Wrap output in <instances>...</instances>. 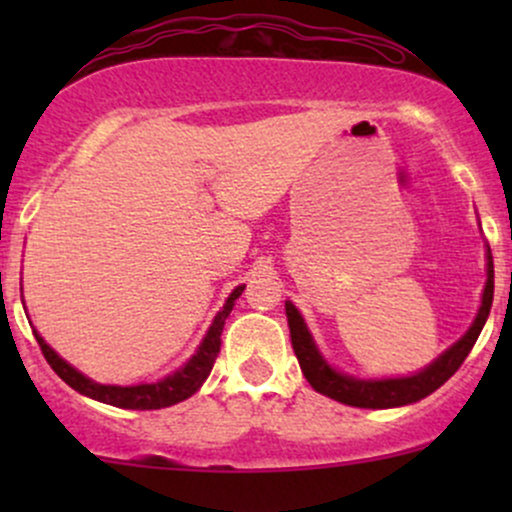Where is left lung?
<instances>
[{
  "label": "left lung",
  "mask_w": 512,
  "mask_h": 512,
  "mask_svg": "<svg viewBox=\"0 0 512 512\" xmlns=\"http://www.w3.org/2000/svg\"><path fill=\"white\" fill-rule=\"evenodd\" d=\"M493 303V257L491 250L486 248V286L481 293L479 313L474 317L472 327L457 339L450 349H445L436 361L428 363L424 370L414 375H402V378H354L346 375L342 370L332 368L325 361V356L317 349L313 334H310L308 325H305L303 315L291 301H286V317H289V330H291V344L296 351L298 363L310 385L320 395H327L337 402L349 404V407L361 409H392L404 407V404H414L436 392L455 370L462 366L464 358L469 356L474 342L479 339L481 330L486 325V317L491 313Z\"/></svg>",
  "instance_id": "8db88e82"
}]
</instances>
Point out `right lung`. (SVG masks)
Masks as SVG:
<instances>
[{
    "label": "right lung",
    "instance_id": "obj_1",
    "mask_svg": "<svg viewBox=\"0 0 512 512\" xmlns=\"http://www.w3.org/2000/svg\"><path fill=\"white\" fill-rule=\"evenodd\" d=\"M243 289L245 284L236 286V289L231 291V296L226 298L223 308L216 313L214 320H211L207 334H204V339L199 342L195 354L187 358L185 366L173 370V373L166 375L163 380H156V383H142V385L96 383V380L86 378L81 370H76L72 363L64 361V358L57 354V351L52 349L43 337H40L38 330H33V334L35 339H38L40 351H43V356L48 358L52 370H55V373L60 375L69 387H74L79 395H86L103 404H113V407H120V409H163L195 395L199 387L204 385V380L209 378L216 356H219L221 351V332H223V325H226V317L231 315L233 305H236Z\"/></svg>",
    "mask_w": 512,
    "mask_h": 512
}]
</instances>
